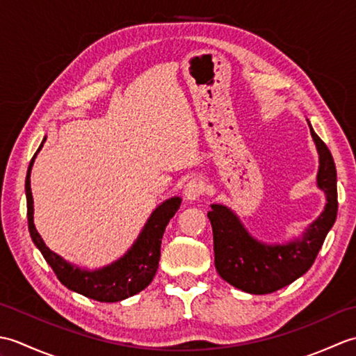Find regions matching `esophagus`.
<instances>
[{
	"mask_svg": "<svg viewBox=\"0 0 356 356\" xmlns=\"http://www.w3.org/2000/svg\"><path fill=\"white\" fill-rule=\"evenodd\" d=\"M203 191H205V182H203V180L199 179V177H194L185 185L184 195H185L186 200L194 202V200H197L200 197Z\"/></svg>",
	"mask_w": 356,
	"mask_h": 356,
	"instance_id": "obj_1",
	"label": "esophagus"
}]
</instances>
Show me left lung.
Masks as SVG:
<instances>
[{"label": "left lung", "mask_w": 356, "mask_h": 356, "mask_svg": "<svg viewBox=\"0 0 356 356\" xmlns=\"http://www.w3.org/2000/svg\"><path fill=\"white\" fill-rule=\"evenodd\" d=\"M318 149L316 185L326 194V207L303 237L286 245H266L246 231L240 218L225 205H211L208 218L214 236L216 269L225 282L243 292L263 295L291 284L311 269L327 232L337 220L338 194L334 157L311 127Z\"/></svg>", "instance_id": "1"}]
</instances>
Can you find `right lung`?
<instances>
[{
  "mask_svg": "<svg viewBox=\"0 0 356 356\" xmlns=\"http://www.w3.org/2000/svg\"><path fill=\"white\" fill-rule=\"evenodd\" d=\"M44 142L45 138L42 143ZM42 143L32 157V161H30L26 176L27 220L30 237H32L33 243L44 255L45 261L51 266L59 282L65 287H69L70 291L84 295L87 298L101 301V303H116V301L133 297V295L145 289L156 275L159 260H161V245L166 225L177 213L182 199L171 197L165 200L162 205H159L153 211V214L149 216L148 222L143 226L131 249H128V252L124 257H120L118 261L96 270L81 269L50 251L35 228L30 171H32L36 154L42 148Z\"/></svg>",
  "mask_w": 356,
  "mask_h": 356,
  "instance_id": "obj_1",
  "label": "right lung"
}]
</instances>
